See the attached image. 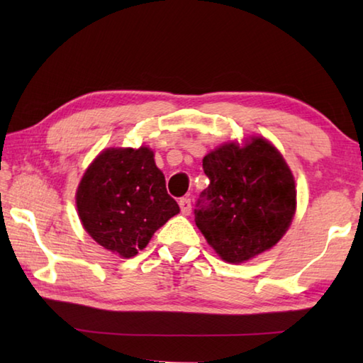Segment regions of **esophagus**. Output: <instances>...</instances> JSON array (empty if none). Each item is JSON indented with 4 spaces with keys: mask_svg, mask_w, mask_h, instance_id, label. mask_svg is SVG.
<instances>
[{
    "mask_svg": "<svg viewBox=\"0 0 363 363\" xmlns=\"http://www.w3.org/2000/svg\"><path fill=\"white\" fill-rule=\"evenodd\" d=\"M179 207H181V212L184 215H190V212H191V201H190L189 198H182L181 201H179Z\"/></svg>",
    "mask_w": 363,
    "mask_h": 363,
    "instance_id": "34e87169",
    "label": "esophagus"
}]
</instances>
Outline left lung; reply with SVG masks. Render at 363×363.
Instances as JSON below:
<instances>
[{"instance_id":"left-lung-1","label":"left lung","mask_w":363,"mask_h":363,"mask_svg":"<svg viewBox=\"0 0 363 363\" xmlns=\"http://www.w3.org/2000/svg\"><path fill=\"white\" fill-rule=\"evenodd\" d=\"M209 187L201 191L195 221L229 264L256 257L281 240L296 211L295 179L282 154L262 137L230 142L203 159Z\"/></svg>"}]
</instances>
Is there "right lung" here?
Segmentation results:
<instances>
[{"instance_id":"right-lung-1","label":"right lung","mask_w":363,"mask_h":363,"mask_svg":"<svg viewBox=\"0 0 363 363\" xmlns=\"http://www.w3.org/2000/svg\"><path fill=\"white\" fill-rule=\"evenodd\" d=\"M84 229L103 248L134 257L154 233L179 213L167 194L154 152L140 146L109 148L91 162L76 191Z\"/></svg>"}]
</instances>
